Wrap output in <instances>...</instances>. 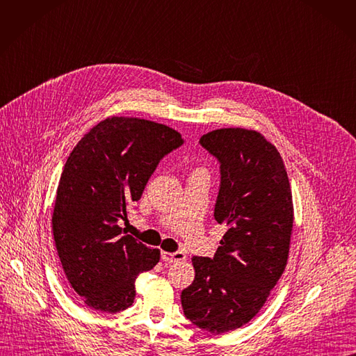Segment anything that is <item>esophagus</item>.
I'll list each match as a JSON object with an SVG mask.
<instances>
[{
  "label": "esophagus",
  "instance_id": "1",
  "mask_svg": "<svg viewBox=\"0 0 356 356\" xmlns=\"http://www.w3.org/2000/svg\"><path fill=\"white\" fill-rule=\"evenodd\" d=\"M161 259L164 260V262H168V264L183 262V260H186V254L183 252H175V253L161 252Z\"/></svg>",
  "mask_w": 356,
  "mask_h": 356
}]
</instances>
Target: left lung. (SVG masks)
<instances>
[{
    "instance_id": "obj_1",
    "label": "left lung",
    "mask_w": 356,
    "mask_h": 356,
    "mask_svg": "<svg viewBox=\"0 0 356 356\" xmlns=\"http://www.w3.org/2000/svg\"><path fill=\"white\" fill-rule=\"evenodd\" d=\"M200 145L220 163L215 219L227 230L211 259L193 256L195 280L180 299L193 325L223 334L256 316L285 270L293 203L285 164L260 133L219 129Z\"/></svg>"
}]
</instances>
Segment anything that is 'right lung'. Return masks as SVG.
<instances>
[{"instance_id":"1","label":"right lung","mask_w":356,"mask_h":356,"mask_svg":"<svg viewBox=\"0 0 356 356\" xmlns=\"http://www.w3.org/2000/svg\"><path fill=\"white\" fill-rule=\"evenodd\" d=\"M181 145L180 133L164 124L108 117L70 153L57 188L53 234L67 280L90 309H127L137 276L160 260L159 249L123 234L117 223L140 200L159 161Z\"/></svg>"}]
</instances>
